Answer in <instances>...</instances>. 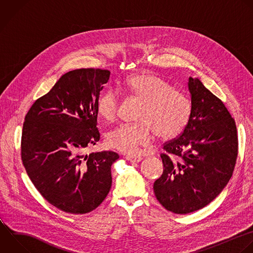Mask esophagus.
I'll list each match as a JSON object with an SVG mask.
<instances>
[{
    "instance_id": "34e87169",
    "label": "esophagus",
    "mask_w": 253,
    "mask_h": 253,
    "mask_svg": "<svg viewBox=\"0 0 253 253\" xmlns=\"http://www.w3.org/2000/svg\"><path fill=\"white\" fill-rule=\"evenodd\" d=\"M126 159L131 163H138L142 160V157L140 156H133V155H126Z\"/></svg>"
}]
</instances>
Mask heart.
<instances>
[{
	"label": "heart",
	"instance_id": "b5f03b06",
	"mask_svg": "<svg viewBox=\"0 0 253 253\" xmlns=\"http://www.w3.org/2000/svg\"><path fill=\"white\" fill-rule=\"evenodd\" d=\"M125 90L142 101L138 123L124 124L108 132L107 144L126 154H135L140 146L151 143L155 131L161 138H172L182 132L191 114L192 103L183 92L175 90L165 79L151 73H138L125 81ZM120 96L114 90L103 93L97 104L99 116L114 122L119 114Z\"/></svg>",
	"mask_w": 253,
	"mask_h": 253
}]
</instances>
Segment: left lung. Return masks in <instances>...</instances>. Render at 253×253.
I'll return each mask as SVG.
<instances>
[{
  "instance_id": "obj_1",
  "label": "left lung",
  "mask_w": 253,
  "mask_h": 253,
  "mask_svg": "<svg viewBox=\"0 0 253 253\" xmlns=\"http://www.w3.org/2000/svg\"><path fill=\"white\" fill-rule=\"evenodd\" d=\"M188 87L190 120L177 138L164 143L163 173L153 185L158 202L177 214L215 199L229 181L238 153L235 122L223 103L197 78L190 77Z\"/></svg>"
}]
</instances>
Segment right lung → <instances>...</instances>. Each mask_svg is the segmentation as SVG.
I'll return each instance as SVG.
<instances>
[{"mask_svg":"<svg viewBox=\"0 0 253 253\" xmlns=\"http://www.w3.org/2000/svg\"><path fill=\"white\" fill-rule=\"evenodd\" d=\"M110 74L99 68L65 73L25 118L21 152L26 171L42 196L66 212L92 211L112 186L111 167L119 154H83L100 139L97 104Z\"/></svg>","mask_w":253,"mask_h":253,"instance_id":"1","label":"right lung"}]
</instances>
